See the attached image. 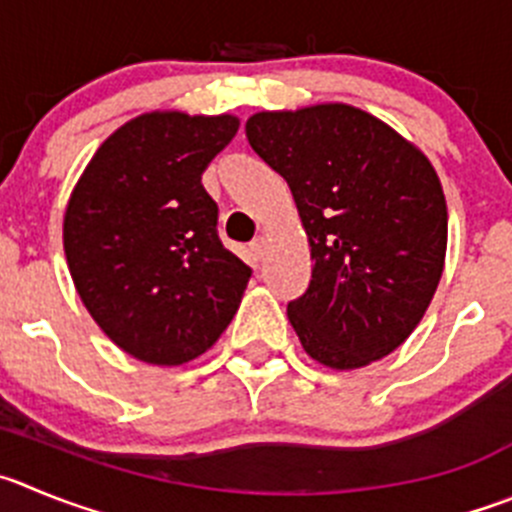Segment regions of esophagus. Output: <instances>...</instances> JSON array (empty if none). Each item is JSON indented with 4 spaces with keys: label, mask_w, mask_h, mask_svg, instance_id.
<instances>
[{
    "label": "esophagus",
    "mask_w": 512,
    "mask_h": 512,
    "mask_svg": "<svg viewBox=\"0 0 512 512\" xmlns=\"http://www.w3.org/2000/svg\"><path fill=\"white\" fill-rule=\"evenodd\" d=\"M250 250H252V255H255L257 260H260V257L265 255V250H267V240H265V237H255V240L250 242Z\"/></svg>",
    "instance_id": "obj_1"
}]
</instances>
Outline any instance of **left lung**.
Masks as SVG:
<instances>
[{
  "mask_svg": "<svg viewBox=\"0 0 512 512\" xmlns=\"http://www.w3.org/2000/svg\"><path fill=\"white\" fill-rule=\"evenodd\" d=\"M252 151L288 181L313 280L288 303L310 358L358 369L422 321L444 267L447 202L432 164L386 123L343 103L257 113Z\"/></svg>",
  "mask_w": 512,
  "mask_h": 512,
  "instance_id": "obj_1",
  "label": "left lung"
}]
</instances>
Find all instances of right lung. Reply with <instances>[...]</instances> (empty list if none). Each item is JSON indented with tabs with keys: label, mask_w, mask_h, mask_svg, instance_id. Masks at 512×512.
<instances>
[{
	"label": "right lung",
	"mask_w": 512,
	"mask_h": 512,
	"mask_svg": "<svg viewBox=\"0 0 512 512\" xmlns=\"http://www.w3.org/2000/svg\"><path fill=\"white\" fill-rule=\"evenodd\" d=\"M232 116L146 113L95 151L65 212L70 275L103 333L146 364L179 366L217 343L252 275L222 245L209 161Z\"/></svg>",
	"instance_id": "add662e5"
}]
</instances>
